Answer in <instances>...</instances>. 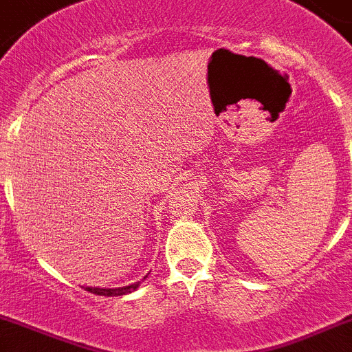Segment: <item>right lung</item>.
Here are the masks:
<instances>
[{
	"label": "right lung",
	"instance_id": "add662e5",
	"mask_svg": "<svg viewBox=\"0 0 352 352\" xmlns=\"http://www.w3.org/2000/svg\"><path fill=\"white\" fill-rule=\"evenodd\" d=\"M146 277H148V274L143 277V279H141V281L134 283V285L122 286V288H96V286H94V288H92V286H85V289H87V292H90V293H94V295H102V296H122V295H129V293L136 292V289L141 286V283H143L144 279H146ZM82 288H83V286H82Z\"/></svg>",
	"mask_w": 352,
	"mask_h": 352
}]
</instances>
